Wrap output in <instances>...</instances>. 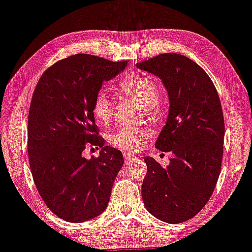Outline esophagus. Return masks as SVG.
Segmentation results:
<instances>
[{
	"instance_id": "esophagus-1",
	"label": "esophagus",
	"mask_w": 252,
	"mask_h": 252,
	"mask_svg": "<svg viewBox=\"0 0 252 252\" xmlns=\"http://www.w3.org/2000/svg\"><path fill=\"white\" fill-rule=\"evenodd\" d=\"M123 156H124V159H126V163H131V161L138 160V158H137L135 155L128 154V152H126V154H124Z\"/></svg>"
}]
</instances>
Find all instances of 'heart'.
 I'll list each match as a JSON object with an SVG mask.
<instances>
[{
  "instance_id": "b5f03b06",
  "label": "heart",
  "mask_w": 252,
  "mask_h": 252,
  "mask_svg": "<svg viewBox=\"0 0 252 252\" xmlns=\"http://www.w3.org/2000/svg\"><path fill=\"white\" fill-rule=\"evenodd\" d=\"M121 91L132 98L146 111L152 110L159 102V91L154 80L143 74L131 75L120 84ZM94 115L101 122L113 116V100L110 95L98 93L93 106ZM148 131L144 129L123 126L109 137L111 144L121 150H137L142 145Z\"/></svg>"
}]
</instances>
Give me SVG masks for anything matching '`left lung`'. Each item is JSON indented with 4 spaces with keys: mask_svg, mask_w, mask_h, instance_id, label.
Instances as JSON below:
<instances>
[{
    "mask_svg": "<svg viewBox=\"0 0 252 252\" xmlns=\"http://www.w3.org/2000/svg\"><path fill=\"white\" fill-rule=\"evenodd\" d=\"M136 67L166 89L168 115L155 146L173 155L168 166L144 157L143 202L160 221L181 223L201 211L218 183L224 141L221 102L208 74L183 55L163 53Z\"/></svg>",
    "mask_w": 252,
    "mask_h": 252,
    "instance_id": "1",
    "label": "left lung"
}]
</instances>
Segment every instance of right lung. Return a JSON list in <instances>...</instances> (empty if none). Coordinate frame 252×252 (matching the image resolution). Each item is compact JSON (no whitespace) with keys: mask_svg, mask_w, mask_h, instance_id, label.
I'll list each match as a JSON object with an SVG mask.
<instances>
[{"mask_svg":"<svg viewBox=\"0 0 252 252\" xmlns=\"http://www.w3.org/2000/svg\"><path fill=\"white\" fill-rule=\"evenodd\" d=\"M126 65L74 55L51 66L33 92L28 121L31 173L41 199L65 221L81 223L96 218L109 202L124 159L96 135L93 106L103 81ZM87 142L101 148L97 158L82 156Z\"/></svg>","mask_w":252,"mask_h":252,"instance_id":"obj_1","label":"right lung"}]
</instances>
